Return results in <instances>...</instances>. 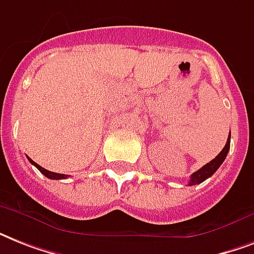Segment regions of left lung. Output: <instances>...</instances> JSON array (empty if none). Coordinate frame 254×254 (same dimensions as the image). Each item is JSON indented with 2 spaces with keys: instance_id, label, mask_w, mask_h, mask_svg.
<instances>
[{
  "instance_id": "obj_1",
  "label": "left lung",
  "mask_w": 254,
  "mask_h": 254,
  "mask_svg": "<svg viewBox=\"0 0 254 254\" xmlns=\"http://www.w3.org/2000/svg\"><path fill=\"white\" fill-rule=\"evenodd\" d=\"M229 146H231V133H229L228 139H227V143H225V146L223 147V150H221L212 161H209L207 165H204L201 169H199L191 175L189 186L199 185L201 182H204L205 179H208L209 177H212L213 174L216 173V170L221 166V163L224 162V159L227 158V154H228L229 151Z\"/></svg>"
}]
</instances>
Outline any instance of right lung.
<instances>
[{
  "label": "right lung",
  "instance_id": "1",
  "mask_svg": "<svg viewBox=\"0 0 254 254\" xmlns=\"http://www.w3.org/2000/svg\"><path fill=\"white\" fill-rule=\"evenodd\" d=\"M27 159H29L31 165H34V166L37 167V169L39 170V171H41V173L43 174L45 177L50 178V179H64V178H67V175H65V174H59V173H53V171H49V170H46V169H43L42 166H39L37 162H34L33 159L29 158V157H27Z\"/></svg>",
  "mask_w": 254,
  "mask_h": 254
}]
</instances>
